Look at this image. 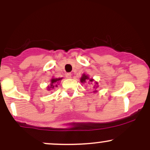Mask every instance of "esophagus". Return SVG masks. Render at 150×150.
<instances>
[{
    "mask_svg": "<svg viewBox=\"0 0 150 150\" xmlns=\"http://www.w3.org/2000/svg\"><path fill=\"white\" fill-rule=\"evenodd\" d=\"M71 76H72L71 73H67L66 75H65V77H66L67 78H68V79L71 78Z\"/></svg>",
    "mask_w": 150,
    "mask_h": 150,
    "instance_id": "1",
    "label": "esophagus"
}]
</instances>
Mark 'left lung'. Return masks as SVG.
<instances>
[{"instance_id":"obj_1","label":"left lung","mask_w":150,"mask_h":150,"mask_svg":"<svg viewBox=\"0 0 150 150\" xmlns=\"http://www.w3.org/2000/svg\"><path fill=\"white\" fill-rule=\"evenodd\" d=\"M88 80L89 81V82H91L94 81V80H93V79H90V78H89V77L88 75H85V74H83V75H82V77H81V78H80V82H82V83H85V82H87V81H88ZM94 83H95L96 85H98V83H97V82H94ZM95 85H94V86H95ZM97 87H98V86H97V87H96V88H97ZM94 87V88H95V87ZM94 92H97V91H96V89L94 91Z\"/></svg>"}]
</instances>
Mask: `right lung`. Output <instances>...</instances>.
Here are the masks:
<instances>
[{
  "instance_id": "right-lung-1",
  "label": "right lung",
  "mask_w": 150,
  "mask_h": 150,
  "mask_svg": "<svg viewBox=\"0 0 150 150\" xmlns=\"http://www.w3.org/2000/svg\"><path fill=\"white\" fill-rule=\"evenodd\" d=\"M61 78H52L51 80V84H50L49 86H48V89L49 90H51V89H54L55 87H57V83L59 82L60 80H62Z\"/></svg>"
}]
</instances>
